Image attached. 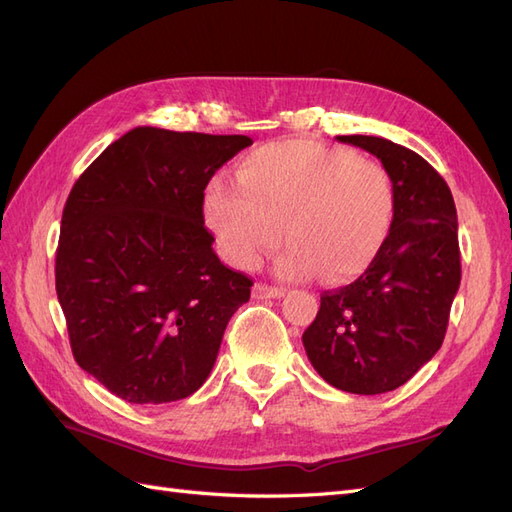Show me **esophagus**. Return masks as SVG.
I'll list each match as a JSON object with an SVG mask.
<instances>
[{
  "mask_svg": "<svg viewBox=\"0 0 512 512\" xmlns=\"http://www.w3.org/2000/svg\"><path fill=\"white\" fill-rule=\"evenodd\" d=\"M284 288L280 286H269V284H256L252 290L254 299H280L284 297Z\"/></svg>",
  "mask_w": 512,
  "mask_h": 512,
  "instance_id": "1",
  "label": "esophagus"
}]
</instances>
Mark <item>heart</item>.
<instances>
[{
  "label": "heart",
  "mask_w": 512,
  "mask_h": 512,
  "mask_svg": "<svg viewBox=\"0 0 512 512\" xmlns=\"http://www.w3.org/2000/svg\"><path fill=\"white\" fill-rule=\"evenodd\" d=\"M386 170L339 147L309 141L262 145L239 162L237 185L222 177L205 190V220L224 256L256 269L284 239L286 277L318 271L331 284L363 275L384 250L395 222Z\"/></svg>",
  "instance_id": "1"
}]
</instances>
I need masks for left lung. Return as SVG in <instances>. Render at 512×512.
Listing matches in <instances>:
<instances>
[{
  "label": "left lung",
  "instance_id": "obj_1",
  "mask_svg": "<svg viewBox=\"0 0 512 512\" xmlns=\"http://www.w3.org/2000/svg\"><path fill=\"white\" fill-rule=\"evenodd\" d=\"M337 141L382 162L395 188V222L359 280L322 292L303 346L335 389L380 395L408 382L444 342L461 282L457 209L446 181L418 153L380 136Z\"/></svg>",
  "mask_w": 512,
  "mask_h": 512
}]
</instances>
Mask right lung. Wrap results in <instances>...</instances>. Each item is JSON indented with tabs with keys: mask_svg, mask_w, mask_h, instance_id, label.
I'll list each match as a JSON object with an SVG mask.
<instances>
[{
	"mask_svg": "<svg viewBox=\"0 0 512 512\" xmlns=\"http://www.w3.org/2000/svg\"><path fill=\"white\" fill-rule=\"evenodd\" d=\"M250 136L141 126L108 145L61 215L55 288L76 363L130 404L196 393L252 280L222 265L205 188Z\"/></svg>",
	"mask_w": 512,
	"mask_h": 512,
	"instance_id": "right-lung-1",
	"label": "right lung"
}]
</instances>
